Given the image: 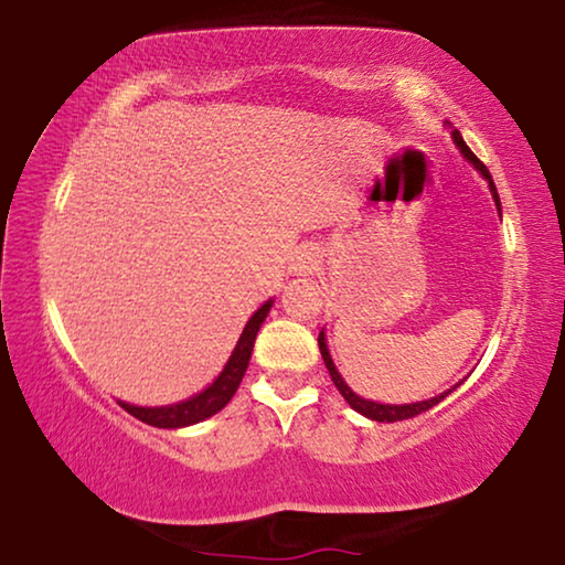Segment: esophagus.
<instances>
[{
    "label": "esophagus",
    "mask_w": 565,
    "mask_h": 565,
    "mask_svg": "<svg viewBox=\"0 0 565 565\" xmlns=\"http://www.w3.org/2000/svg\"><path fill=\"white\" fill-rule=\"evenodd\" d=\"M312 264H315V258L309 256V253H301V256L297 258V271H301V274H307L309 268H312Z\"/></svg>",
    "instance_id": "1"
}]
</instances>
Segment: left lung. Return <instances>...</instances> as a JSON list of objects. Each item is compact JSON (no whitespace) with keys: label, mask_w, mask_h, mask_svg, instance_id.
<instances>
[{"label":"left lung","mask_w":565,"mask_h":565,"mask_svg":"<svg viewBox=\"0 0 565 565\" xmlns=\"http://www.w3.org/2000/svg\"><path fill=\"white\" fill-rule=\"evenodd\" d=\"M452 140H456V146L460 148V153H463L468 161H471L473 166H476V171H481V177L489 181V189H491V194H494V202H497V210H499V214H502V206H499V194H497V186H494V181H491V177H489V169L487 166H483L479 158L473 156V150L466 146L463 142V138H460V132L458 130H452ZM317 343H320V353H322V361H324V365H328V371H330V376H332V384L338 386V392L343 394V399L351 404V407L355 409V412H361V415H365V417H371V419H376V423H399V419H409V417H417V415H423V412H427V409H433L435 404H440L445 396H448L452 388H448V392L445 394H440V396H435V399H427V402H417V404H376V402H365V399H361L359 394H353L351 388H348V384L343 379H340V373L335 371V363H332V359H330V353H328V343H324V335L320 332V338H317Z\"/></svg>","instance_id":"8db88e82"}]
</instances>
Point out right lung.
I'll list each match as a JSON object with an SVG mask.
<instances>
[{"mask_svg": "<svg viewBox=\"0 0 565 565\" xmlns=\"http://www.w3.org/2000/svg\"><path fill=\"white\" fill-rule=\"evenodd\" d=\"M268 309H271V301H266V305L250 317L248 324H245L241 340H237L233 355H230L225 371H222L220 376L214 379V384L206 386L202 394H196L186 402L171 404V407H135V404H125V402H120V407L127 412V415L138 417L140 423L153 425V427H163V430L196 425L206 417L217 415V412L225 407L230 399H233L237 386H241V381L245 376V369H248L250 353H253V343H256L258 328H260V322L266 320Z\"/></svg>", "mask_w": 565, "mask_h": 565, "instance_id": "add662e5", "label": "right lung"}]
</instances>
